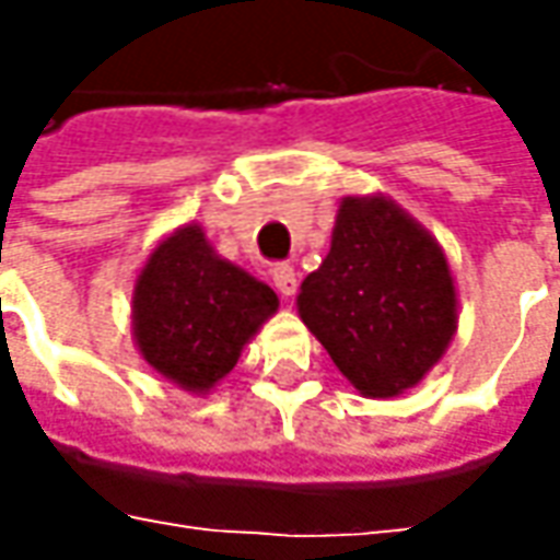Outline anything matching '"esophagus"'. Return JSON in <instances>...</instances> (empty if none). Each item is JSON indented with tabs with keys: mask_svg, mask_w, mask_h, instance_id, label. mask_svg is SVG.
Returning <instances> with one entry per match:
<instances>
[{
	"mask_svg": "<svg viewBox=\"0 0 560 560\" xmlns=\"http://www.w3.org/2000/svg\"><path fill=\"white\" fill-rule=\"evenodd\" d=\"M270 280H273V287H277V292H280L283 299L295 295V287H299V273H295V268H292V265H277V268L270 270Z\"/></svg>",
	"mask_w": 560,
	"mask_h": 560,
	"instance_id": "esophagus-1",
	"label": "esophagus"
}]
</instances>
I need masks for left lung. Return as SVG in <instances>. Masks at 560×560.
<instances>
[{
    "label": "left lung",
    "mask_w": 560,
    "mask_h": 560,
    "mask_svg": "<svg viewBox=\"0 0 560 560\" xmlns=\"http://www.w3.org/2000/svg\"><path fill=\"white\" fill-rule=\"evenodd\" d=\"M302 324L368 398L430 374L458 334V290L427 226L383 192L346 196L330 252L295 295Z\"/></svg>",
    "instance_id": "1"
}]
</instances>
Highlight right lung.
<instances>
[{"label":"right lung","instance_id":"obj_1","mask_svg":"<svg viewBox=\"0 0 560 560\" xmlns=\"http://www.w3.org/2000/svg\"><path fill=\"white\" fill-rule=\"evenodd\" d=\"M133 342L167 383L208 396L280 308L277 292L221 258L202 224L159 240L133 283Z\"/></svg>","mask_w":560,"mask_h":560}]
</instances>
